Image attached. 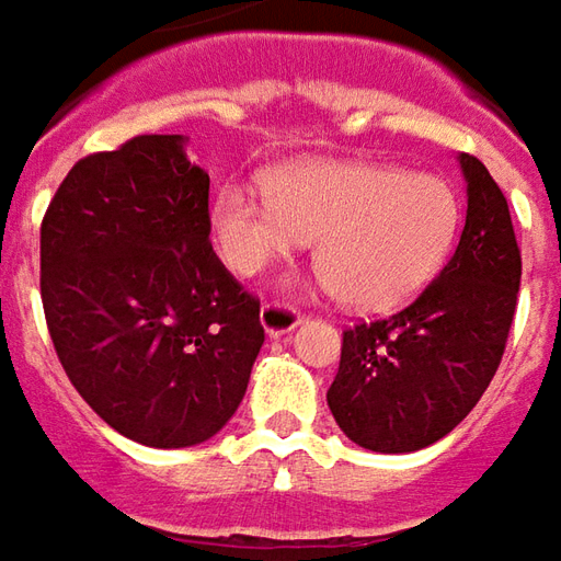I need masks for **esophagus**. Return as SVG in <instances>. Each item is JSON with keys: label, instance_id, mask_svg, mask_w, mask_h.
Listing matches in <instances>:
<instances>
[{"label": "esophagus", "instance_id": "1", "mask_svg": "<svg viewBox=\"0 0 561 561\" xmlns=\"http://www.w3.org/2000/svg\"><path fill=\"white\" fill-rule=\"evenodd\" d=\"M260 323H262V329H265V332H268L272 337L287 335V332H293V329L299 325V313L293 311L289 305H280V301H268V305H262Z\"/></svg>", "mask_w": 561, "mask_h": 561}]
</instances>
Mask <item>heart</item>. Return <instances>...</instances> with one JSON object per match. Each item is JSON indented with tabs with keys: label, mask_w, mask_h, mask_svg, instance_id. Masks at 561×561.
<instances>
[{
	"label": "heart",
	"mask_w": 561,
	"mask_h": 561,
	"mask_svg": "<svg viewBox=\"0 0 561 561\" xmlns=\"http://www.w3.org/2000/svg\"><path fill=\"white\" fill-rule=\"evenodd\" d=\"M265 193L229 184L214 198L210 232L226 265L253 277L317 238L323 280L353 308L411 299L450 256L462 224L444 178L383 162H289L265 174Z\"/></svg>",
	"instance_id": "heart-1"
}]
</instances>
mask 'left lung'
I'll list each match as a JSON object with an SVG mask.
<instances>
[{
    "label": "left lung",
    "instance_id": "1",
    "mask_svg": "<svg viewBox=\"0 0 561 561\" xmlns=\"http://www.w3.org/2000/svg\"><path fill=\"white\" fill-rule=\"evenodd\" d=\"M459 165L468 210L450 262L404 311L344 332L325 401L365 450L414 453L450 435L502 363L523 260L486 165L468 153Z\"/></svg>",
    "mask_w": 561,
    "mask_h": 561
}]
</instances>
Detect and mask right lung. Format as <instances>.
I'll list each match as a JSON object with an SVG mask.
<instances>
[{
	"mask_svg": "<svg viewBox=\"0 0 561 561\" xmlns=\"http://www.w3.org/2000/svg\"><path fill=\"white\" fill-rule=\"evenodd\" d=\"M184 135L75 162L42 224L47 329L81 399L160 450L214 438L248 392L260 301L210 248V178Z\"/></svg>",
	"mask_w": 561,
	"mask_h": 561,
	"instance_id": "obj_1",
	"label": "right lung"
}]
</instances>
